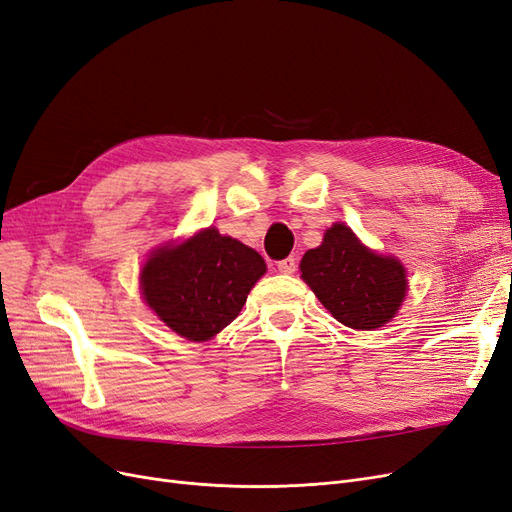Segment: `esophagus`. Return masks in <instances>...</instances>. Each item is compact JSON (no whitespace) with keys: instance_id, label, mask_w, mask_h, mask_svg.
Here are the masks:
<instances>
[{"instance_id":"34e87169","label":"esophagus","mask_w":512,"mask_h":512,"mask_svg":"<svg viewBox=\"0 0 512 512\" xmlns=\"http://www.w3.org/2000/svg\"><path fill=\"white\" fill-rule=\"evenodd\" d=\"M296 267H298V264H296L294 256H288V258H283V260L277 262L279 273H285V275H292L296 271Z\"/></svg>"}]
</instances>
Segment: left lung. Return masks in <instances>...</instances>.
<instances>
[{
	"label": "left lung",
	"instance_id": "obj_1",
	"mask_svg": "<svg viewBox=\"0 0 512 512\" xmlns=\"http://www.w3.org/2000/svg\"><path fill=\"white\" fill-rule=\"evenodd\" d=\"M300 271L325 309L353 330L391 321L407 290L401 262L367 250L346 224L327 229L319 248L302 256Z\"/></svg>",
	"mask_w": 512,
	"mask_h": 512
}]
</instances>
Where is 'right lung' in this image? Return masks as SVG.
Masks as SVG:
<instances>
[{
	"instance_id": "obj_1",
	"label": "right lung",
	"mask_w": 512,
	"mask_h": 512,
	"mask_svg": "<svg viewBox=\"0 0 512 512\" xmlns=\"http://www.w3.org/2000/svg\"><path fill=\"white\" fill-rule=\"evenodd\" d=\"M264 271L267 264L256 250L210 227L185 243L157 250L142 269L140 285L161 321L201 342L239 315Z\"/></svg>"
}]
</instances>
